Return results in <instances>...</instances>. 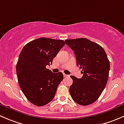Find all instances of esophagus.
<instances>
[{
  "mask_svg": "<svg viewBox=\"0 0 124 124\" xmlns=\"http://www.w3.org/2000/svg\"><path fill=\"white\" fill-rule=\"evenodd\" d=\"M63 76H64L65 77H70V75H67L66 74H63Z\"/></svg>",
  "mask_w": 124,
  "mask_h": 124,
  "instance_id": "34e87169",
  "label": "esophagus"
}]
</instances>
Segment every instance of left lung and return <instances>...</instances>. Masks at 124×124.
Listing matches in <instances>:
<instances>
[{"instance_id":"1","label":"left lung","mask_w":124,"mask_h":124,"mask_svg":"<svg viewBox=\"0 0 124 124\" xmlns=\"http://www.w3.org/2000/svg\"><path fill=\"white\" fill-rule=\"evenodd\" d=\"M66 44L74 51L77 66L82 69V78L73 76L70 93L73 100L82 106L91 104L97 100L108 80L110 62L101 46L82 38L66 39Z\"/></svg>"}]
</instances>
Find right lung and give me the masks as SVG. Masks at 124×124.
I'll use <instances>...</instances> for the list:
<instances>
[{
  "instance_id": "1",
  "label": "right lung",
  "mask_w": 124,
  "mask_h": 124,
  "mask_svg": "<svg viewBox=\"0 0 124 124\" xmlns=\"http://www.w3.org/2000/svg\"><path fill=\"white\" fill-rule=\"evenodd\" d=\"M65 44L63 40L39 38L22 49L16 65L17 78L24 95L33 104L43 106L54 98L63 76L61 72L53 73L46 66L52 63Z\"/></svg>"
}]
</instances>
